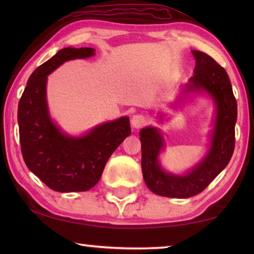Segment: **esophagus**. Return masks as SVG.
Instances as JSON below:
<instances>
[{
	"instance_id": "34e87169",
	"label": "esophagus",
	"mask_w": 254,
	"mask_h": 254,
	"mask_svg": "<svg viewBox=\"0 0 254 254\" xmlns=\"http://www.w3.org/2000/svg\"><path fill=\"white\" fill-rule=\"evenodd\" d=\"M148 118L145 117V115H142V114H135L133 115L132 119H131V124L132 127L136 128V130H139V128L143 127L144 126H147L148 123Z\"/></svg>"
}]
</instances>
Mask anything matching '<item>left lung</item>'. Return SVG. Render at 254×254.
I'll use <instances>...</instances> for the list:
<instances>
[{
  "mask_svg": "<svg viewBox=\"0 0 254 254\" xmlns=\"http://www.w3.org/2000/svg\"><path fill=\"white\" fill-rule=\"evenodd\" d=\"M196 59L194 76L186 92L206 91L216 103L217 113L212 145L195 169L185 176L166 174L158 163L163 147L160 132L154 127L140 131L141 168L145 185L152 192L173 198H188L204 190L230 162L235 145V122L238 105L226 70L207 54L192 50Z\"/></svg>",
  "mask_w": 254,
  "mask_h": 254,
  "instance_id": "1",
  "label": "left lung"
}]
</instances>
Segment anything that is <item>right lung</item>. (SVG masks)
Segmentation results:
<instances>
[{
    "instance_id": "add662e5",
    "label": "right lung",
    "mask_w": 254,
    "mask_h": 254,
    "mask_svg": "<svg viewBox=\"0 0 254 254\" xmlns=\"http://www.w3.org/2000/svg\"><path fill=\"white\" fill-rule=\"evenodd\" d=\"M93 48H64L29 77L18 107L21 152L28 168L49 188L60 192L85 191L95 186L107 160L130 135L124 117L104 123L80 137L60 132L49 118L47 75L67 60L93 56Z\"/></svg>"
}]
</instances>
